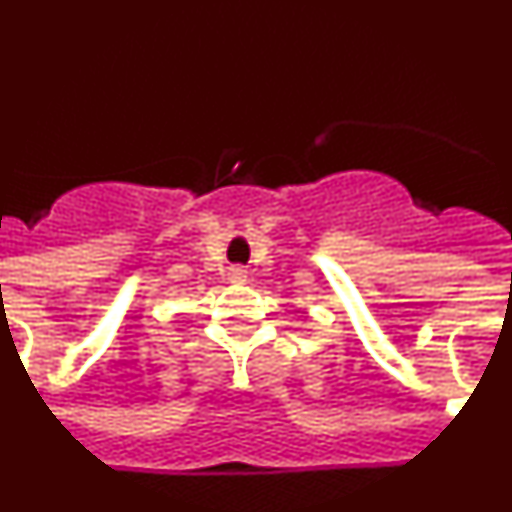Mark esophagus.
<instances>
[{"instance_id":"34e87169","label":"esophagus","mask_w":512,"mask_h":512,"mask_svg":"<svg viewBox=\"0 0 512 512\" xmlns=\"http://www.w3.org/2000/svg\"><path fill=\"white\" fill-rule=\"evenodd\" d=\"M246 279V269H241V266H238V269H230V282L233 284H243Z\"/></svg>"}]
</instances>
